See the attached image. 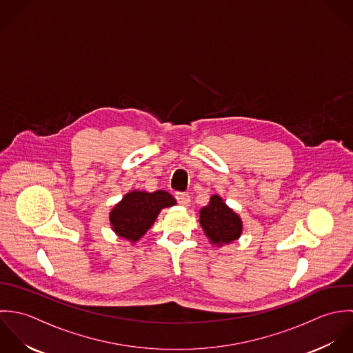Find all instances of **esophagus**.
I'll use <instances>...</instances> for the list:
<instances>
[{
  "mask_svg": "<svg viewBox=\"0 0 353 353\" xmlns=\"http://www.w3.org/2000/svg\"><path fill=\"white\" fill-rule=\"evenodd\" d=\"M176 199L181 206H190V203H191V196L185 192H177Z\"/></svg>",
  "mask_w": 353,
  "mask_h": 353,
  "instance_id": "34e87169",
  "label": "esophagus"
}]
</instances>
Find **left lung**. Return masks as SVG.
<instances>
[{"label":"left lung","instance_id":"obj_1","mask_svg":"<svg viewBox=\"0 0 353 353\" xmlns=\"http://www.w3.org/2000/svg\"><path fill=\"white\" fill-rule=\"evenodd\" d=\"M199 223L210 244L222 247L236 241L243 233V221L219 195H212L208 206L199 212Z\"/></svg>","mask_w":353,"mask_h":353}]
</instances>
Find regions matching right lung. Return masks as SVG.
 <instances>
[{
  "mask_svg": "<svg viewBox=\"0 0 353 353\" xmlns=\"http://www.w3.org/2000/svg\"><path fill=\"white\" fill-rule=\"evenodd\" d=\"M176 203V199L163 190L154 192L130 191L109 214L112 230L120 239L134 244L147 233L162 209Z\"/></svg>",
  "mask_w": 353,
  "mask_h": 353,
  "instance_id": "obj_1",
  "label": "right lung"
}]
</instances>
